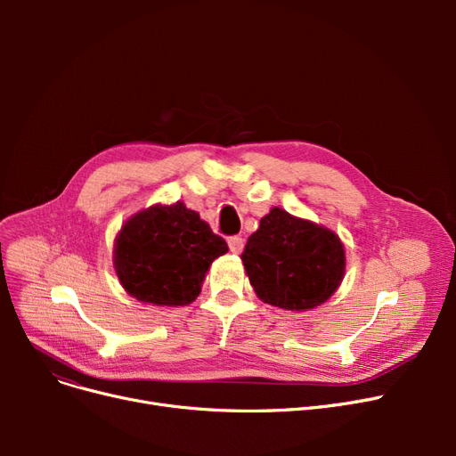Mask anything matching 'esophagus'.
<instances>
[{
	"mask_svg": "<svg viewBox=\"0 0 456 456\" xmlns=\"http://www.w3.org/2000/svg\"><path fill=\"white\" fill-rule=\"evenodd\" d=\"M229 249H231V253H234V255H240L242 249H244V240H242V238H240V236L229 238Z\"/></svg>",
	"mask_w": 456,
	"mask_h": 456,
	"instance_id": "1",
	"label": "esophagus"
}]
</instances>
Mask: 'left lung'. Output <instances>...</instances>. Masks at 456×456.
I'll use <instances>...</instances> for the list:
<instances>
[{"label":"left lung","mask_w":456,"mask_h":456,"mask_svg":"<svg viewBox=\"0 0 456 456\" xmlns=\"http://www.w3.org/2000/svg\"><path fill=\"white\" fill-rule=\"evenodd\" d=\"M242 262L258 299L301 313L337 292L346 251L330 229L273 207L248 238Z\"/></svg>","instance_id":"obj_1"}]
</instances>
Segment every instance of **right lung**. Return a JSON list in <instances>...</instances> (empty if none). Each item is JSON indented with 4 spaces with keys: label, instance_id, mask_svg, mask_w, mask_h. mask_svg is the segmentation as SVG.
Segmentation results:
<instances>
[{
    "label": "right lung",
    "instance_id": "obj_1",
    "mask_svg": "<svg viewBox=\"0 0 456 456\" xmlns=\"http://www.w3.org/2000/svg\"><path fill=\"white\" fill-rule=\"evenodd\" d=\"M227 251L224 238L183 201L153 205L133 214L119 229L114 270L138 301L184 306L200 296L210 265Z\"/></svg>",
    "mask_w": 456,
    "mask_h": 456
}]
</instances>
